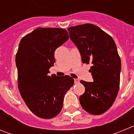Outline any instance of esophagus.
<instances>
[{"mask_svg":"<svg viewBox=\"0 0 134 134\" xmlns=\"http://www.w3.org/2000/svg\"><path fill=\"white\" fill-rule=\"evenodd\" d=\"M79 82H80V80H79L78 79H74V83H75V84L79 83Z\"/></svg>","mask_w":134,"mask_h":134,"instance_id":"esophagus-1","label":"esophagus"}]
</instances>
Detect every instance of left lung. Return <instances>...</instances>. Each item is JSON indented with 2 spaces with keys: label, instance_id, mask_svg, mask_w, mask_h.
Masks as SVG:
<instances>
[{
  "label": "left lung",
  "instance_id": "left-lung-1",
  "mask_svg": "<svg viewBox=\"0 0 134 134\" xmlns=\"http://www.w3.org/2000/svg\"><path fill=\"white\" fill-rule=\"evenodd\" d=\"M70 38L80 52L82 63L92 64L93 82L81 80L85 87L80 105L93 115L104 113L112 106L119 89L121 60L113 38L90 23L69 27Z\"/></svg>",
  "mask_w": 134,
  "mask_h": 134
}]
</instances>
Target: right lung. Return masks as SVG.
I'll list each match as a JSON object with an SVG mask.
<instances>
[{
  "label": "right lung",
  "instance_id": "obj_1",
  "mask_svg": "<svg viewBox=\"0 0 134 134\" xmlns=\"http://www.w3.org/2000/svg\"><path fill=\"white\" fill-rule=\"evenodd\" d=\"M68 38L64 29L39 27L20 41L15 58L19 90L28 108L40 118L58 115L65 94L74 85L70 76L48 75L55 62L54 52Z\"/></svg>",
  "mask_w": 134,
  "mask_h": 134
}]
</instances>
